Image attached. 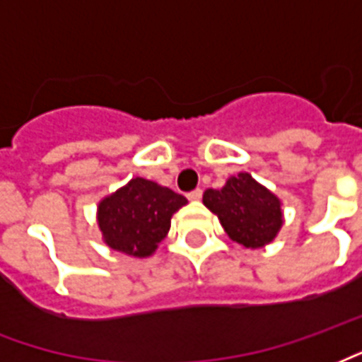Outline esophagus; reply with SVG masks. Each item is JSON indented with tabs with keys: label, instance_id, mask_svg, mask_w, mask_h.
Masks as SVG:
<instances>
[{
	"label": "esophagus",
	"instance_id": "34e87169",
	"mask_svg": "<svg viewBox=\"0 0 362 362\" xmlns=\"http://www.w3.org/2000/svg\"><path fill=\"white\" fill-rule=\"evenodd\" d=\"M202 195H203V192L199 188L192 189V192L188 194V199L189 202H199V199H202Z\"/></svg>",
	"mask_w": 362,
	"mask_h": 362
}]
</instances>
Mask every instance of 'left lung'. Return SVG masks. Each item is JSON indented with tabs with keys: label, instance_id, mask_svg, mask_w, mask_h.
<instances>
[{
	"label": "left lung",
	"instance_id": "left-lung-1",
	"mask_svg": "<svg viewBox=\"0 0 362 362\" xmlns=\"http://www.w3.org/2000/svg\"><path fill=\"white\" fill-rule=\"evenodd\" d=\"M203 203L218 216L226 234L245 247H263L282 226L280 199L247 173L232 176L222 189H207Z\"/></svg>",
	"mask_w": 362,
	"mask_h": 362
}]
</instances>
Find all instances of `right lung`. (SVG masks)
<instances>
[{
	"label": "right lung",
	"instance_id": "add662e5",
	"mask_svg": "<svg viewBox=\"0 0 362 362\" xmlns=\"http://www.w3.org/2000/svg\"><path fill=\"white\" fill-rule=\"evenodd\" d=\"M188 199L146 178H134L98 207L103 240L111 249L132 257L153 253L170 228L173 215Z\"/></svg>",
	"mask_w": 362,
	"mask_h": 362
}]
</instances>
